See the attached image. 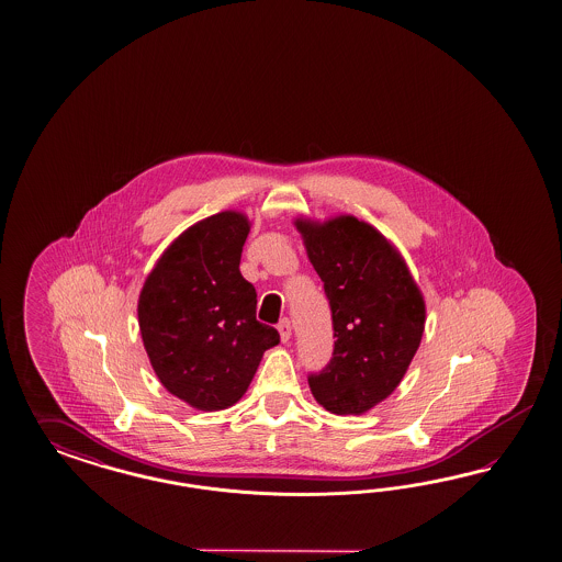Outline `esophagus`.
I'll return each instance as SVG.
<instances>
[{
    "label": "esophagus",
    "instance_id": "obj_1",
    "mask_svg": "<svg viewBox=\"0 0 562 562\" xmlns=\"http://www.w3.org/2000/svg\"><path fill=\"white\" fill-rule=\"evenodd\" d=\"M278 331H280V338H282V341L290 340V336H292V325H290L289 319H282V322L278 324Z\"/></svg>",
    "mask_w": 562,
    "mask_h": 562
}]
</instances>
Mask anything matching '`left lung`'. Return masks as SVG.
Returning <instances> with one entry per match:
<instances>
[{"instance_id":"obj_1","label":"left lung","mask_w":562,"mask_h":562,"mask_svg":"<svg viewBox=\"0 0 562 562\" xmlns=\"http://www.w3.org/2000/svg\"><path fill=\"white\" fill-rule=\"evenodd\" d=\"M331 306L334 357L308 374L327 412L364 414L400 385L425 331L426 308L408 266L387 238L350 214L294 222Z\"/></svg>"}]
</instances>
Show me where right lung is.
<instances>
[{
  "label": "right lung",
  "instance_id": "1",
  "mask_svg": "<svg viewBox=\"0 0 562 562\" xmlns=\"http://www.w3.org/2000/svg\"><path fill=\"white\" fill-rule=\"evenodd\" d=\"M249 218L226 210L195 222L148 273L137 322L154 373L191 408H231L245 395L261 357L280 341L259 324L257 292L240 270Z\"/></svg>",
  "mask_w": 562,
  "mask_h": 562
}]
</instances>
